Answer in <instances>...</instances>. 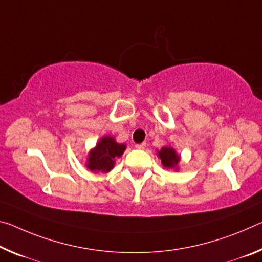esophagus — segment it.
<instances>
[{
	"instance_id": "obj_1",
	"label": "esophagus",
	"mask_w": 262,
	"mask_h": 262,
	"mask_svg": "<svg viewBox=\"0 0 262 262\" xmlns=\"http://www.w3.org/2000/svg\"><path fill=\"white\" fill-rule=\"evenodd\" d=\"M146 147H147V143H146V142L139 143V144H136V146H135V148H136V149H144Z\"/></svg>"
}]
</instances>
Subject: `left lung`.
Here are the masks:
<instances>
[{"label":"left lung","mask_w":262,"mask_h":262,"mask_svg":"<svg viewBox=\"0 0 262 262\" xmlns=\"http://www.w3.org/2000/svg\"><path fill=\"white\" fill-rule=\"evenodd\" d=\"M157 155L161 159L162 164L164 168L168 169H177V164L180 163L181 156L176 152L172 147H162L161 150L157 151Z\"/></svg>","instance_id":"1"}]
</instances>
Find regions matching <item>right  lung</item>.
Returning a JSON list of instances; mask_svg holds the SVG:
<instances>
[{"instance_id": "add662e5", "label": "right lung", "mask_w": 262, "mask_h": 262, "mask_svg": "<svg viewBox=\"0 0 262 262\" xmlns=\"http://www.w3.org/2000/svg\"><path fill=\"white\" fill-rule=\"evenodd\" d=\"M126 144L118 143L113 136H102L89 152L86 167L93 172H108L114 168L115 160L122 156Z\"/></svg>"}]
</instances>
